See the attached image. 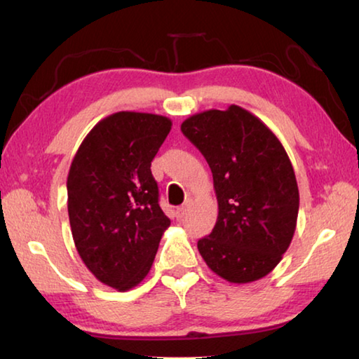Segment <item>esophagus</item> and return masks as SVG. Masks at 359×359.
Instances as JSON below:
<instances>
[{
	"label": "esophagus",
	"mask_w": 359,
	"mask_h": 359,
	"mask_svg": "<svg viewBox=\"0 0 359 359\" xmlns=\"http://www.w3.org/2000/svg\"><path fill=\"white\" fill-rule=\"evenodd\" d=\"M190 205H191V198H188V199H185L184 205H182V208L177 209V218H184V217L187 215L188 209H190Z\"/></svg>",
	"instance_id": "1"
}]
</instances>
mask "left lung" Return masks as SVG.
Listing matches in <instances>:
<instances>
[{"mask_svg":"<svg viewBox=\"0 0 359 359\" xmlns=\"http://www.w3.org/2000/svg\"><path fill=\"white\" fill-rule=\"evenodd\" d=\"M214 177L218 217L198 250L231 283L263 278L293 239L299 190L283 145L258 117L239 106L191 115L180 126Z\"/></svg>","mask_w":359,"mask_h":359,"instance_id":"1","label":"left lung"}]
</instances>
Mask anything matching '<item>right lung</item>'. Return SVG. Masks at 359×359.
Listing matches in <instances>:
<instances>
[{
    "mask_svg": "<svg viewBox=\"0 0 359 359\" xmlns=\"http://www.w3.org/2000/svg\"><path fill=\"white\" fill-rule=\"evenodd\" d=\"M171 126L163 115L112 114L95 125L71 163L72 239L90 272L118 291L144 280L171 224L150 171Z\"/></svg>",
    "mask_w": 359,
    "mask_h": 359,
    "instance_id": "add662e5",
    "label": "right lung"
}]
</instances>
